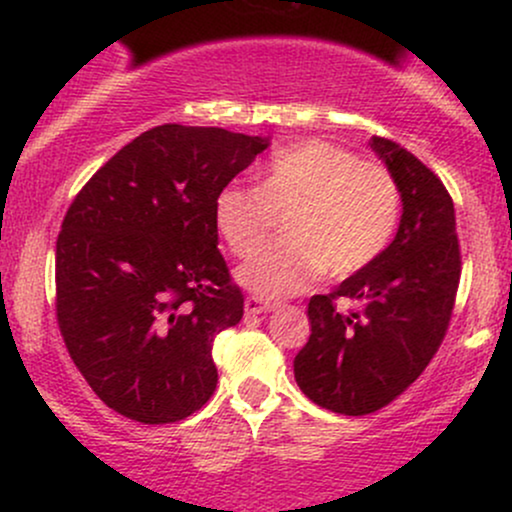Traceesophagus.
Returning <instances> with one entry per match:
<instances>
[{
    "instance_id": "obj_1",
    "label": "esophagus",
    "mask_w": 512,
    "mask_h": 512,
    "mask_svg": "<svg viewBox=\"0 0 512 512\" xmlns=\"http://www.w3.org/2000/svg\"><path fill=\"white\" fill-rule=\"evenodd\" d=\"M245 313H248V315H262V313H272V305H269V303H264L262 298H255V296H250V298H245Z\"/></svg>"
}]
</instances>
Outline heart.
Instances as JSON below:
<instances>
[{"label": "heart", "instance_id": "heart-1", "mask_svg": "<svg viewBox=\"0 0 512 512\" xmlns=\"http://www.w3.org/2000/svg\"><path fill=\"white\" fill-rule=\"evenodd\" d=\"M276 216L284 240L238 269L240 286L260 298H286L325 272H361L390 245L399 219L395 180L383 166L358 161L344 146L303 139L264 163L257 187L226 185L214 199V226L233 255H250Z\"/></svg>", "mask_w": 512, "mask_h": 512}]
</instances>
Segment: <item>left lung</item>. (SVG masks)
I'll return each mask as SVG.
<instances>
[{"label":"left lung","instance_id":"1","mask_svg":"<svg viewBox=\"0 0 512 512\" xmlns=\"http://www.w3.org/2000/svg\"><path fill=\"white\" fill-rule=\"evenodd\" d=\"M370 149L402 199L395 240L330 296L310 298V339L293 358L303 395L346 416L387 407L424 373L460 284L455 207L443 182L390 139L373 137ZM337 297L361 302L362 310L339 314Z\"/></svg>","mask_w":512,"mask_h":512}]
</instances>
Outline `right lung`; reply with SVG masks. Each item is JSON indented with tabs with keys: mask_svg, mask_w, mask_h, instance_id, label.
<instances>
[{
	"mask_svg": "<svg viewBox=\"0 0 512 512\" xmlns=\"http://www.w3.org/2000/svg\"><path fill=\"white\" fill-rule=\"evenodd\" d=\"M272 144L221 127L161 125L86 182L57 238V322L91 390L142 424L214 395V337L243 317L214 199Z\"/></svg>",
	"mask_w": 512,
	"mask_h": 512,
	"instance_id": "obj_1",
	"label": "right lung"
}]
</instances>
